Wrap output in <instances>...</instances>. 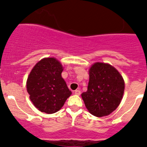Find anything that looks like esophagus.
<instances>
[{"label":"esophagus","instance_id":"obj_1","mask_svg":"<svg viewBox=\"0 0 147 147\" xmlns=\"http://www.w3.org/2000/svg\"><path fill=\"white\" fill-rule=\"evenodd\" d=\"M75 94L76 95H80V90H75Z\"/></svg>","mask_w":147,"mask_h":147}]
</instances>
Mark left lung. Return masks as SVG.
<instances>
[{
  "label": "left lung",
  "instance_id": "obj_1",
  "mask_svg": "<svg viewBox=\"0 0 147 147\" xmlns=\"http://www.w3.org/2000/svg\"><path fill=\"white\" fill-rule=\"evenodd\" d=\"M125 91V81L116 69L96 62L89 69L88 89L82 93L88 111L97 117L108 116L119 105Z\"/></svg>",
  "mask_w": 147,
  "mask_h": 147
}]
</instances>
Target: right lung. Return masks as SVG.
<instances>
[{
    "label": "right lung",
    "mask_w": 147,
    "mask_h": 147,
    "mask_svg": "<svg viewBox=\"0 0 147 147\" xmlns=\"http://www.w3.org/2000/svg\"><path fill=\"white\" fill-rule=\"evenodd\" d=\"M63 67L55 58H45L34 66L26 87L30 100L40 111L51 114L64 105L72 92L61 77Z\"/></svg>",
    "instance_id": "obj_1"
}]
</instances>
